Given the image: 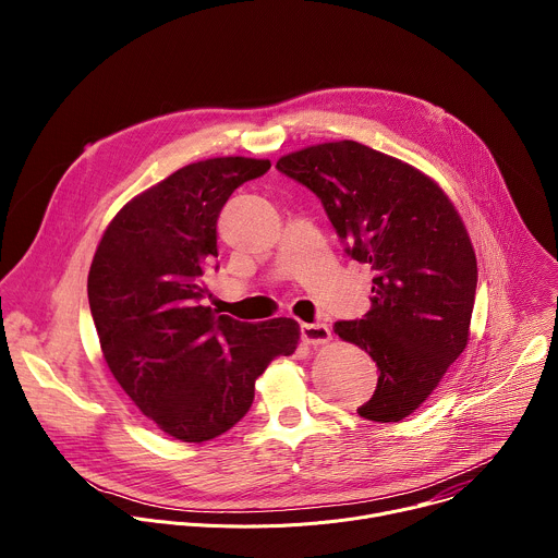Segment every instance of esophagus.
Segmentation results:
<instances>
[{
    "mask_svg": "<svg viewBox=\"0 0 558 558\" xmlns=\"http://www.w3.org/2000/svg\"><path fill=\"white\" fill-rule=\"evenodd\" d=\"M300 333H302V340L311 347H320V344H327L331 340V329L323 323H313V325H302L300 327Z\"/></svg>",
    "mask_w": 558,
    "mask_h": 558,
    "instance_id": "esophagus-1",
    "label": "esophagus"
}]
</instances>
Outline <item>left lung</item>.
<instances>
[{
  "mask_svg": "<svg viewBox=\"0 0 558 558\" xmlns=\"http://www.w3.org/2000/svg\"><path fill=\"white\" fill-rule=\"evenodd\" d=\"M276 168L323 201L344 252L371 267V308L333 331L377 364L371 422L415 413L463 353L476 258L446 192L417 168L357 141L308 145Z\"/></svg>",
  "mask_w": 558,
  "mask_h": 558,
  "instance_id": "8db88e82",
  "label": "left lung"
}]
</instances>
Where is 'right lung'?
<instances>
[{
    "label": "right lung",
    "mask_w": 558,
    "mask_h": 558,
    "mask_svg": "<svg viewBox=\"0 0 558 558\" xmlns=\"http://www.w3.org/2000/svg\"><path fill=\"white\" fill-rule=\"evenodd\" d=\"M269 168L267 158L218 156L177 170L121 207L90 265L88 300L110 373L145 417L187 444L241 422L256 379L300 342L291 317L250 325L205 304L218 214Z\"/></svg>",
    "instance_id": "obj_1"
}]
</instances>
